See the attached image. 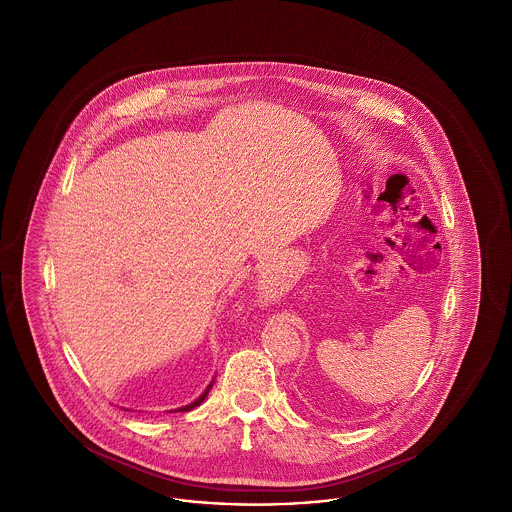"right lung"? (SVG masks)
Returning a JSON list of instances; mask_svg holds the SVG:
<instances>
[{"label":"right lung","instance_id":"add662e5","mask_svg":"<svg viewBox=\"0 0 512 512\" xmlns=\"http://www.w3.org/2000/svg\"><path fill=\"white\" fill-rule=\"evenodd\" d=\"M213 382H215V380H213ZM213 382H211V384L207 386V390L203 391V393H201V395H199V397L195 399L194 403H190V405H186V407H180V409H174V411H176V413H188V411H192V409H195L197 405H201V403L205 401V397H207V393H209V390L213 388Z\"/></svg>","mask_w":512,"mask_h":512}]
</instances>
